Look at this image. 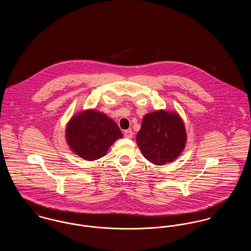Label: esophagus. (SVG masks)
<instances>
[{"mask_svg":"<svg viewBox=\"0 0 251 251\" xmlns=\"http://www.w3.org/2000/svg\"><path fill=\"white\" fill-rule=\"evenodd\" d=\"M132 135H133V132H132L131 130H126V131H124V136L127 137V138H131Z\"/></svg>","mask_w":251,"mask_h":251,"instance_id":"esophagus-1","label":"esophagus"}]
</instances>
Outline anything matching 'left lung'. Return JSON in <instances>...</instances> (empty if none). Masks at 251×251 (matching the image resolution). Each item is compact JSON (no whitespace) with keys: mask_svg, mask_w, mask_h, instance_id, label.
<instances>
[{"mask_svg":"<svg viewBox=\"0 0 251 251\" xmlns=\"http://www.w3.org/2000/svg\"><path fill=\"white\" fill-rule=\"evenodd\" d=\"M186 141L185 126L179 114L163 109L146 114L136 134V143L144 157L156 166L176 160Z\"/></svg>","mask_w":251,"mask_h":251,"instance_id":"8db88e82","label":"left lung"}]
</instances>
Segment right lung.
I'll return each mask as SVG.
<instances>
[{
	"mask_svg": "<svg viewBox=\"0 0 251 251\" xmlns=\"http://www.w3.org/2000/svg\"><path fill=\"white\" fill-rule=\"evenodd\" d=\"M65 136L72 152L86 161H94L105 155L109 148L123 135L107 115L86 109L72 116Z\"/></svg>",
	"mask_w": 251,
	"mask_h": 251,
	"instance_id": "1",
	"label": "right lung"
}]
</instances>
